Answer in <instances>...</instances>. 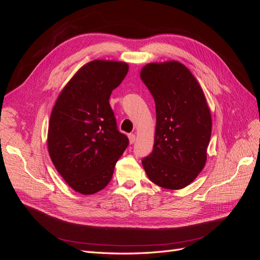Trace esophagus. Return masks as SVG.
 <instances>
[{"mask_svg":"<svg viewBox=\"0 0 260 260\" xmlns=\"http://www.w3.org/2000/svg\"><path fill=\"white\" fill-rule=\"evenodd\" d=\"M128 138H129L130 144H133V143L136 142V135H133V133H130V135L128 136Z\"/></svg>","mask_w":260,"mask_h":260,"instance_id":"34e87169","label":"esophagus"}]
</instances>
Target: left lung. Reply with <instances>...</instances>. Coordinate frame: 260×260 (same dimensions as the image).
I'll return each instance as SVG.
<instances>
[{
  "mask_svg": "<svg viewBox=\"0 0 260 260\" xmlns=\"http://www.w3.org/2000/svg\"><path fill=\"white\" fill-rule=\"evenodd\" d=\"M140 77L155 101L154 149L142 159L153 183L180 190L205 167L211 114L199 81L178 60L148 62Z\"/></svg>",
  "mask_w": 260,
  "mask_h": 260,
  "instance_id": "8db88e82",
  "label": "left lung"
}]
</instances>
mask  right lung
Returning <instances> with one entry per match:
<instances>
[{
	"label": "right lung",
	"mask_w": 260,
	"mask_h": 260,
	"mask_svg": "<svg viewBox=\"0 0 260 260\" xmlns=\"http://www.w3.org/2000/svg\"><path fill=\"white\" fill-rule=\"evenodd\" d=\"M124 61L94 59L60 91L52 109L48 151L74 191L92 195L112 180L128 138L117 130L109 96L128 74Z\"/></svg>",
	"instance_id": "add662e5"
}]
</instances>
